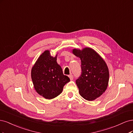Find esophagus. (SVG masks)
Here are the masks:
<instances>
[{
	"label": "esophagus",
	"mask_w": 133,
	"mask_h": 133,
	"mask_svg": "<svg viewBox=\"0 0 133 133\" xmlns=\"http://www.w3.org/2000/svg\"><path fill=\"white\" fill-rule=\"evenodd\" d=\"M68 77H69V78H70V79L72 81L73 79H74V76H73L72 75H70L68 76Z\"/></svg>",
	"instance_id": "esophagus-1"
}]
</instances>
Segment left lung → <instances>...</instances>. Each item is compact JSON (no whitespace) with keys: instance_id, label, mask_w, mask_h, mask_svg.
<instances>
[{"instance_id":"left-lung-1","label":"left lung","mask_w":133,"mask_h":133,"mask_svg":"<svg viewBox=\"0 0 133 133\" xmlns=\"http://www.w3.org/2000/svg\"><path fill=\"white\" fill-rule=\"evenodd\" d=\"M72 53L81 61L82 74L76 81L79 95L87 101L95 100L108 87V67L101 56L91 48L74 49Z\"/></svg>"}]
</instances>
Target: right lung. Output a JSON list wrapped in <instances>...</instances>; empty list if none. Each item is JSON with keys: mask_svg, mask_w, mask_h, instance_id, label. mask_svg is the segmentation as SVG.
Masks as SVG:
<instances>
[{"mask_svg": "<svg viewBox=\"0 0 133 133\" xmlns=\"http://www.w3.org/2000/svg\"><path fill=\"white\" fill-rule=\"evenodd\" d=\"M57 56H51L50 50H45L31 68V77L36 92L45 99H51L60 95L64 85L70 81L63 74L57 63Z\"/></svg>", "mask_w": 133, "mask_h": 133, "instance_id": "add662e5", "label": "right lung"}]
</instances>
